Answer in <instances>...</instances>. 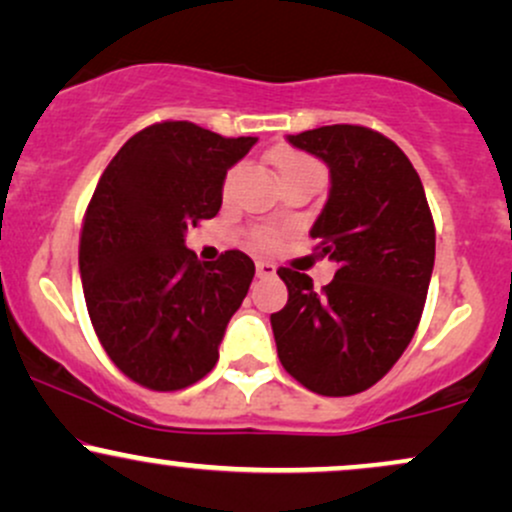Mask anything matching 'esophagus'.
Here are the masks:
<instances>
[{
    "instance_id": "1",
    "label": "esophagus",
    "mask_w": 512,
    "mask_h": 512,
    "mask_svg": "<svg viewBox=\"0 0 512 512\" xmlns=\"http://www.w3.org/2000/svg\"><path fill=\"white\" fill-rule=\"evenodd\" d=\"M255 267H257V276H260V279H264V276H274L276 274V267L267 260H257Z\"/></svg>"
}]
</instances>
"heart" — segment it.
Masks as SVG:
<instances>
[{
  "label": "heart",
  "mask_w": 512,
  "mask_h": 512,
  "mask_svg": "<svg viewBox=\"0 0 512 512\" xmlns=\"http://www.w3.org/2000/svg\"><path fill=\"white\" fill-rule=\"evenodd\" d=\"M272 163L276 168V175H279V180L291 178V175H298V173H320V168H317L315 161H310L308 156L298 154V151L293 149L272 151ZM231 178H233V170L226 175V187L228 182H231ZM255 243L260 245V248H272L276 243V233L269 231V228H262V231L255 233Z\"/></svg>",
  "instance_id": "obj_1"
}]
</instances>
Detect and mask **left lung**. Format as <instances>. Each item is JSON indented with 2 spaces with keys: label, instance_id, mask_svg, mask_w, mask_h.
<instances>
[{
  "label": "left lung",
  "instance_id": "obj_1",
  "mask_svg": "<svg viewBox=\"0 0 512 512\" xmlns=\"http://www.w3.org/2000/svg\"><path fill=\"white\" fill-rule=\"evenodd\" d=\"M330 168L310 238L337 262L322 291L281 267L289 303L272 315L281 366L325 397L368 390L404 354L424 313L436 228L419 173L395 142L358 125L289 134Z\"/></svg>",
  "mask_w": 512,
  "mask_h": 512
}]
</instances>
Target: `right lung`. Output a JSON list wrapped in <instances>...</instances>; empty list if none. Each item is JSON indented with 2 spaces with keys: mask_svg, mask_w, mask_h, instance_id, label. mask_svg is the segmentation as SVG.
<instances>
[{
  "mask_svg": "<svg viewBox=\"0 0 512 512\" xmlns=\"http://www.w3.org/2000/svg\"><path fill=\"white\" fill-rule=\"evenodd\" d=\"M255 142L158 122L127 139L88 202L79 243L88 315L110 361L149 390L202 380L248 296L255 262L228 250L202 264L185 233L219 214L228 168Z\"/></svg>",
  "mask_w": 512,
  "mask_h": 512,
  "instance_id": "add662e5",
  "label": "right lung"
}]
</instances>
